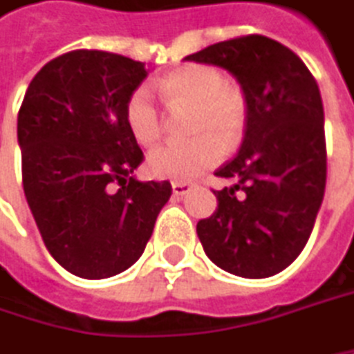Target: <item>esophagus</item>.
<instances>
[{
    "instance_id": "obj_1",
    "label": "esophagus",
    "mask_w": 354,
    "mask_h": 354,
    "mask_svg": "<svg viewBox=\"0 0 354 354\" xmlns=\"http://www.w3.org/2000/svg\"><path fill=\"white\" fill-rule=\"evenodd\" d=\"M192 188H194L192 182H172V192H174L176 196H182V194L190 192Z\"/></svg>"
}]
</instances>
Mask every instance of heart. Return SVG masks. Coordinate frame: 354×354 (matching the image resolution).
<instances>
[{
    "mask_svg": "<svg viewBox=\"0 0 354 354\" xmlns=\"http://www.w3.org/2000/svg\"><path fill=\"white\" fill-rule=\"evenodd\" d=\"M160 91L170 107H192L188 142L158 145L145 160L149 176L162 180H192L214 166L223 149L241 144L249 107L241 88L207 64H188L160 81ZM125 125L133 140L151 145L162 136V115L147 86H138L125 101Z\"/></svg>",
    "mask_w": 354,
    "mask_h": 354,
    "instance_id": "1",
    "label": "heart"
}]
</instances>
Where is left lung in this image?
Returning a JSON list of instances; mask_svg holds the SVG:
<instances>
[{
	"mask_svg": "<svg viewBox=\"0 0 354 354\" xmlns=\"http://www.w3.org/2000/svg\"><path fill=\"white\" fill-rule=\"evenodd\" d=\"M184 60L221 66L241 84L249 117L239 153L214 174L216 210L196 233L221 270L261 279L304 249L326 186L320 88L298 54L266 36L218 42Z\"/></svg>",
	"mask_w": 354,
	"mask_h": 354,
	"instance_id": "obj_1",
	"label": "left lung"
}]
</instances>
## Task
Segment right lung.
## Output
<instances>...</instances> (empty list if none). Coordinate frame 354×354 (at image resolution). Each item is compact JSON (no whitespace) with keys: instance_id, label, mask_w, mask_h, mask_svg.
<instances>
[{"instance_id":"right-lung-1","label":"right lung","mask_w":354,"mask_h":354,"mask_svg":"<svg viewBox=\"0 0 354 354\" xmlns=\"http://www.w3.org/2000/svg\"><path fill=\"white\" fill-rule=\"evenodd\" d=\"M145 77L144 62L119 54L66 52L32 79L17 113L28 207L50 255L84 279L131 268L172 194L166 180L133 176L144 153L125 101Z\"/></svg>"}]
</instances>
